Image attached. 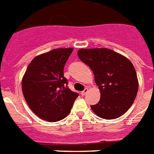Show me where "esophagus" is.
I'll use <instances>...</instances> for the list:
<instances>
[{
  "mask_svg": "<svg viewBox=\"0 0 154 154\" xmlns=\"http://www.w3.org/2000/svg\"><path fill=\"white\" fill-rule=\"evenodd\" d=\"M88 88H85V89L83 90V91H82V92H81V94L82 95V96H85V95L86 93H87V92H88Z\"/></svg>",
  "mask_w": 154,
  "mask_h": 154,
  "instance_id": "34e87169",
  "label": "esophagus"
}]
</instances>
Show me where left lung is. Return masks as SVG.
<instances>
[{
  "label": "left lung",
  "instance_id": "8db88e82",
  "mask_svg": "<svg viewBox=\"0 0 154 154\" xmlns=\"http://www.w3.org/2000/svg\"><path fill=\"white\" fill-rule=\"evenodd\" d=\"M80 59L93 72L100 100L91 109L99 117L113 119L129 109L138 92L135 69L126 57L107 48L81 49Z\"/></svg>",
  "mask_w": 154,
  "mask_h": 154
}]
</instances>
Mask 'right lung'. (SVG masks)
Segmentation results:
<instances>
[{
    "label": "right lung",
    "instance_id": "1",
    "mask_svg": "<svg viewBox=\"0 0 154 154\" xmlns=\"http://www.w3.org/2000/svg\"><path fill=\"white\" fill-rule=\"evenodd\" d=\"M73 49H54L35 57L22 80V91L29 107L48 122L65 119L71 111L77 92L68 87L64 67Z\"/></svg>",
    "mask_w": 154,
    "mask_h": 154
}]
</instances>
